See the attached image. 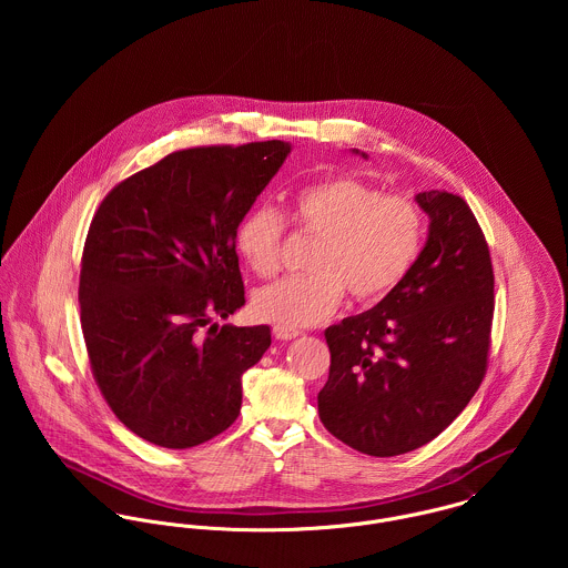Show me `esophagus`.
<instances>
[{"mask_svg": "<svg viewBox=\"0 0 568 568\" xmlns=\"http://www.w3.org/2000/svg\"><path fill=\"white\" fill-rule=\"evenodd\" d=\"M273 336H275L277 341H291V338L300 336V329H291V327H282V325H275V327H273Z\"/></svg>", "mask_w": 568, "mask_h": 568, "instance_id": "obj_1", "label": "esophagus"}]
</instances>
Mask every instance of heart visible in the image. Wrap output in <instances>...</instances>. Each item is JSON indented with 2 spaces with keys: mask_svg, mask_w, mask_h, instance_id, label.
I'll return each mask as SVG.
<instances>
[{
  "mask_svg": "<svg viewBox=\"0 0 568 568\" xmlns=\"http://www.w3.org/2000/svg\"><path fill=\"white\" fill-rule=\"evenodd\" d=\"M291 216L304 234L322 239L311 262L315 273L284 277L253 297L260 320L291 329L334 315L345 291L358 304L385 300L405 282L424 241V214L410 194H385L352 174L297 192ZM284 236L282 212L262 205L241 221L236 248L257 277H273L282 266Z\"/></svg>",
  "mask_w": 568,
  "mask_h": 568,
  "instance_id": "obj_1",
  "label": "heart"
}]
</instances>
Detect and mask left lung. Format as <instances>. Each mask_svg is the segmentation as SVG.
Instances as JSON below:
<instances>
[{
    "mask_svg": "<svg viewBox=\"0 0 568 568\" xmlns=\"http://www.w3.org/2000/svg\"><path fill=\"white\" fill-rule=\"evenodd\" d=\"M415 201L430 225L405 282L372 311L325 329L320 417L336 439L372 457L435 439L486 376L494 315L486 236L462 196L430 190Z\"/></svg>",
    "mask_w": 568,
    "mask_h": 568,
    "instance_id": "1",
    "label": "left lung"
}]
</instances>
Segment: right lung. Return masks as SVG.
<instances>
[{"mask_svg": "<svg viewBox=\"0 0 568 568\" xmlns=\"http://www.w3.org/2000/svg\"><path fill=\"white\" fill-rule=\"evenodd\" d=\"M288 153L280 140L176 151L118 183L91 219L79 284L91 374L155 446H199L241 413L271 329L216 320L244 306L236 230Z\"/></svg>", "mask_w": 568, "mask_h": 568, "instance_id": "add662e5", "label": "right lung"}]
</instances>
